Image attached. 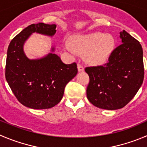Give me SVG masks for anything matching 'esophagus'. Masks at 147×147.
Returning <instances> with one entry per match:
<instances>
[{
  "instance_id": "1",
  "label": "esophagus",
  "mask_w": 147,
  "mask_h": 147,
  "mask_svg": "<svg viewBox=\"0 0 147 147\" xmlns=\"http://www.w3.org/2000/svg\"><path fill=\"white\" fill-rule=\"evenodd\" d=\"M77 68H78V71H79V72H82V71H84V68L83 65H81V64H78L77 65Z\"/></svg>"
}]
</instances>
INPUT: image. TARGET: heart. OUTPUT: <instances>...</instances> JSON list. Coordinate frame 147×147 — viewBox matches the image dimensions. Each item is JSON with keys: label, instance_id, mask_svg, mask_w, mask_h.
<instances>
[{"label": "heart", "instance_id": "obj_1", "mask_svg": "<svg viewBox=\"0 0 147 147\" xmlns=\"http://www.w3.org/2000/svg\"><path fill=\"white\" fill-rule=\"evenodd\" d=\"M115 39L111 34L95 32L74 36L70 45L65 48L70 53H84V59L93 65H102L108 61L115 48Z\"/></svg>", "mask_w": 147, "mask_h": 147}]
</instances>
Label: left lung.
Returning a JSON list of instances; mask_svg holds the SVG:
<instances>
[{"instance_id": "left-lung-1", "label": "left lung", "mask_w": 147, "mask_h": 147, "mask_svg": "<svg viewBox=\"0 0 147 147\" xmlns=\"http://www.w3.org/2000/svg\"><path fill=\"white\" fill-rule=\"evenodd\" d=\"M121 45L113 50L108 62L87 67L88 100L95 107L113 110L126 105L144 80L143 50L140 42L125 30L120 32Z\"/></svg>"}]
</instances>
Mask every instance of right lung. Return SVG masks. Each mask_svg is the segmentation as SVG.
Here are the masks:
<instances>
[{"label": "right lung", "mask_w": 147, "mask_h": 147, "mask_svg": "<svg viewBox=\"0 0 147 147\" xmlns=\"http://www.w3.org/2000/svg\"><path fill=\"white\" fill-rule=\"evenodd\" d=\"M55 24H33L16 36L10 42L7 51L5 79L17 100L23 105L35 110L48 109L61 102L65 85L76 76L75 63L65 64L50 53L36 59L26 56L24 45L33 33L53 37Z\"/></svg>", "instance_id": "obj_1"}]
</instances>
